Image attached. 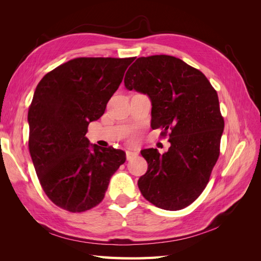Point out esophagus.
Here are the masks:
<instances>
[{"label":"esophagus","instance_id":"1","mask_svg":"<svg viewBox=\"0 0 261 261\" xmlns=\"http://www.w3.org/2000/svg\"><path fill=\"white\" fill-rule=\"evenodd\" d=\"M137 155L136 151H126V159L127 160H132L134 156Z\"/></svg>","mask_w":261,"mask_h":261}]
</instances>
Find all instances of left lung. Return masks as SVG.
<instances>
[{"label": "left lung", "instance_id": "left-lung-1", "mask_svg": "<svg viewBox=\"0 0 261 261\" xmlns=\"http://www.w3.org/2000/svg\"><path fill=\"white\" fill-rule=\"evenodd\" d=\"M126 89L151 101L152 128L169 132L171 147L141 150L148 162L139 191L155 207L180 210L206 188L220 153L224 121L217 91L200 70L170 55L138 58L124 78Z\"/></svg>", "mask_w": 261, "mask_h": 261}]
</instances>
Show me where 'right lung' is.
Here are the masks:
<instances>
[{
	"label": "right lung",
	"instance_id": "1",
	"mask_svg": "<svg viewBox=\"0 0 261 261\" xmlns=\"http://www.w3.org/2000/svg\"><path fill=\"white\" fill-rule=\"evenodd\" d=\"M134 58H78L46 74L28 111L29 152L49 199L83 212L105 198L123 150L90 144V122L103 115Z\"/></svg>",
	"mask_w": 261,
	"mask_h": 261
}]
</instances>
